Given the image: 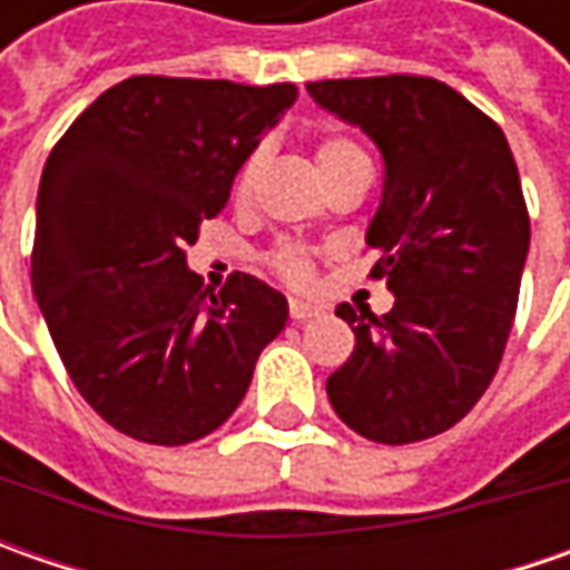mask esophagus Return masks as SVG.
Listing matches in <instances>:
<instances>
[{
    "label": "esophagus",
    "mask_w": 570,
    "mask_h": 570,
    "mask_svg": "<svg viewBox=\"0 0 570 570\" xmlns=\"http://www.w3.org/2000/svg\"><path fill=\"white\" fill-rule=\"evenodd\" d=\"M288 314H292V320H297V323H304V320L320 317L323 311H320L317 304H307V301H292V304H288Z\"/></svg>",
    "instance_id": "34e87169"
}]
</instances>
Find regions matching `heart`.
<instances>
[{
  "mask_svg": "<svg viewBox=\"0 0 570 570\" xmlns=\"http://www.w3.org/2000/svg\"><path fill=\"white\" fill-rule=\"evenodd\" d=\"M358 155H362V148L355 142H348V139H342V136H326V139H320V177H326L330 170H336V167L345 165V161H352V158H358ZM263 158H266V148H256V151H250V158L240 165L237 180H234V193H237V196H247V193H250L253 180H256V174H259V165H263ZM275 269L285 275L288 282H297V285L311 278V263H307L304 250H297V247H282V250L275 253Z\"/></svg>",
  "mask_w": 570,
  "mask_h": 570,
  "instance_id": "obj_1",
  "label": "heart"
}]
</instances>
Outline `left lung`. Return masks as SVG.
Listing matches in <instances>:
<instances>
[{"mask_svg":"<svg viewBox=\"0 0 570 570\" xmlns=\"http://www.w3.org/2000/svg\"><path fill=\"white\" fill-rule=\"evenodd\" d=\"M307 95L381 148L367 247L396 295L383 317L336 307L355 352L326 381L330 403L367 441H425L479 403L511 336L530 250L511 145L438 78H326Z\"/></svg>","mask_w":570,"mask_h":570,"instance_id":"left-lung-1","label":"left lung"}]
</instances>
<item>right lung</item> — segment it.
Here are the masks:
<instances>
[{
	"instance_id": "add662e5",
	"label": "right lung",
	"mask_w": 570,
	"mask_h": 570,
	"mask_svg": "<svg viewBox=\"0 0 570 570\" xmlns=\"http://www.w3.org/2000/svg\"><path fill=\"white\" fill-rule=\"evenodd\" d=\"M295 98L288 81L132 76L43 165L33 295L85 403L136 441L180 448L225 425L285 330V295L247 273L212 295L187 244Z\"/></svg>"
}]
</instances>
